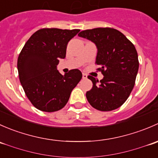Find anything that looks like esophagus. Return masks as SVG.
<instances>
[{"instance_id":"esophagus-1","label":"esophagus","mask_w":158,"mask_h":158,"mask_svg":"<svg viewBox=\"0 0 158 158\" xmlns=\"http://www.w3.org/2000/svg\"><path fill=\"white\" fill-rule=\"evenodd\" d=\"M82 79H87V75L85 73H82Z\"/></svg>"}]
</instances>
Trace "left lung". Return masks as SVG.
Listing matches in <instances>:
<instances>
[{"label":"left lung","mask_w":158,"mask_h":158,"mask_svg":"<svg viewBox=\"0 0 158 158\" xmlns=\"http://www.w3.org/2000/svg\"><path fill=\"white\" fill-rule=\"evenodd\" d=\"M78 35L96 45L95 64L104 76L98 84V79L88 76L93 84L85 95L89 104L102 111L118 109L128 99L135 83L139 62L135 46L114 28L85 30Z\"/></svg>","instance_id":"obj_1"}]
</instances>
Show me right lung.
<instances>
[{"label": "right lung", "mask_w": 158, "mask_h": 158, "mask_svg": "<svg viewBox=\"0 0 158 158\" xmlns=\"http://www.w3.org/2000/svg\"><path fill=\"white\" fill-rule=\"evenodd\" d=\"M80 30L44 28L27 41L17 60L19 79L34 107L52 112L62 109L73 89L82 77L79 69L64 76L56 69L60 59L66 57L69 41Z\"/></svg>", "instance_id": "add662e5"}]
</instances>
